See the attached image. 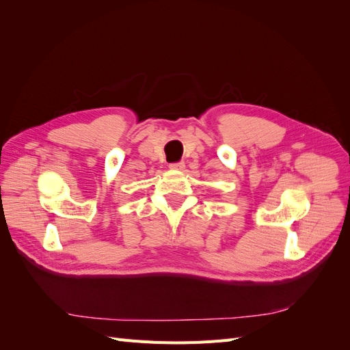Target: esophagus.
<instances>
[{"label": "esophagus", "instance_id": "esophagus-1", "mask_svg": "<svg viewBox=\"0 0 350 350\" xmlns=\"http://www.w3.org/2000/svg\"><path fill=\"white\" fill-rule=\"evenodd\" d=\"M169 167L174 169V171H183V169L185 167V163L184 162H174L169 165Z\"/></svg>", "mask_w": 350, "mask_h": 350}]
</instances>
